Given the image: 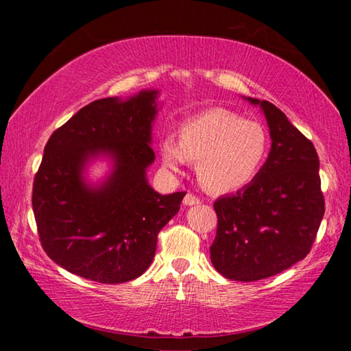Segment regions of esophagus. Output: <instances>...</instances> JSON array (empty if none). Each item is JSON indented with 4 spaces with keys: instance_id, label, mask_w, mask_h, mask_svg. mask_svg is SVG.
<instances>
[{
    "instance_id": "obj_1",
    "label": "esophagus",
    "mask_w": 351,
    "mask_h": 351,
    "mask_svg": "<svg viewBox=\"0 0 351 351\" xmlns=\"http://www.w3.org/2000/svg\"><path fill=\"white\" fill-rule=\"evenodd\" d=\"M199 198L197 197V195H193V193H187L186 197H184V204L186 206H195V204H199Z\"/></svg>"
}]
</instances>
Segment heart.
<instances>
[{
  "instance_id": "1",
  "label": "heart",
  "mask_w": 351,
  "mask_h": 351,
  "mask_svg": "<svg viewBox=\"0 0 351 351\" xmlns=\"http://www.w3.org/2000/svg\"><path fill=\"white\" fill-rule=\"evenodd\" d=\"M169 170L181 171L197 161V173L212 192H234L247 186L268 154V134L257 121L224 108L190 116L178 125V142L165 138L159 145Z\"/></svg>"
}]
</instances>
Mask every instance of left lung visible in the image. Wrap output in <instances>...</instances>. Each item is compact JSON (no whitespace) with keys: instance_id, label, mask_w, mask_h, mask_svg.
<instances>
[{"instance_id":"obj_1","label":"left lung","mask_w":351,"mask_h":351,"mask_svg":"<svg viewBox=\"0 0 351 351\" xmlns=\"http://www.w3.org/2000/svg\"><path fill=\"white\" fill-rule=\"evenodd\" d=\"M247 100L265 112L271 152L249 186L213 203L218 226L210 246L213 268L239 282L276 276L304 260L325 213L313 142L276 105Z\"/></svg>"}]
</instances>
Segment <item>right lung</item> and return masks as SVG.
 I'll use <instances>...</instances> for the list:
<instances>
[{
    "mask_svg": "<svg viewBox=\"0 0 351 351\" xmlns=\"http://www.w3.org/2000/svg\"><path fill=\"white\" fill-rule=\"evenodd\" d=\"M156 94L94 100L47 141L34 178V217L45 252L75 276L108 285L142 276L158 234L180 210L186 192L159 195L145 178ZM99 152L115 158V170L94 189L81 170Z\"/></svg>",
    "mask_w": 351,
    "mask_h": 351,
    "instance_id": "obj_1",
    "label": "right lung"
}]
</instances>
